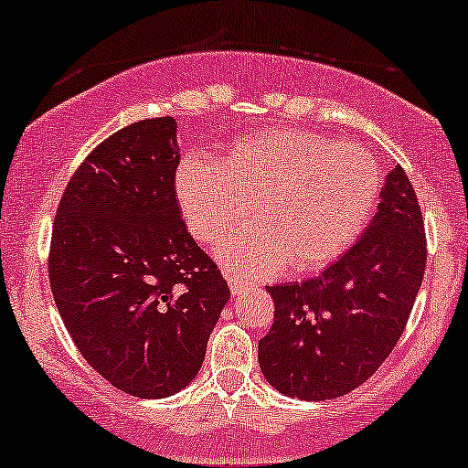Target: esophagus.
Returning <instances> with one entry per match:
<instances>
[{
    "label": "esophagus",
    "mask_w": 468,
    "mask_h": 468,
    "mask_svg": "<svg viewBox=\"0 0 468 468\" xmlns=\"http://www.w3.org/2000/svg\"><path fill=\"white\" fill-rule=\"evenodd\" d=\"M228 284H229V291H232V295H239L243 288H247V282L243 278H239V275H228Z\"/></svg>",
    "instance_id": "obj_1"
}]
</instances>
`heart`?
Returning a JSON list of instances; mask_svg holds the SVG:
<instances>
[{
  "label": "heart",
  "instance_id": "obj_1",
  "mask_svg": "<svg viewBox=\"0 0 468 468\" xmlns=\"http://www.w3.org/2000/svg\"><path fill=\"white\" fill-rule=\"evenodd\" d=\"M384 173L356 143L282 128L236 141L217 165L188 158L176 195L190 234L215 243L253 212L258 221L228 236L218 258L245 275L321 269L343 256L373 217Z\"/></svg>",
  "mask_w": 468,
  "mask_h": 468
}]
</instances>
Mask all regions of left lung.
I'll return each mask as SVG.
<instances>
[{
  "label": "left lung",
  "instance_id": "8db88e82",
  "mask_svg": "<svg viewBox=\"0 0 468 468\" xmlns=\"http://www.w3.org/2000/svg\"><path fill=\"white\" fill-rule=\"evenodd\" d=\"M428 243L420 206L399 165L362 239L319 278L269 286L275 313L258 343L273 388L295 399L343 397L395 349L423 282Z\"/></svg>",
  "mask_w": 468,
  "mask_h": 468
}]
</instances>
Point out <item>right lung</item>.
<instances>
[{"label": "right lung", "instance_id": "obj_1", "mask_svg": "<svg viewBox=\"0 0 468 468\" xmlns=\"http://www.w3.org/2000/svg\"><path fill=\"white\" fill-rule=\"evenodd\" d=\"M171 117L100 143L69 180L49 247L58 313L114 388L163 399L199 373L228 282L180 217Z\"/></svg>", "mask_w": 468, "mask_h": 468}]
</instances>
